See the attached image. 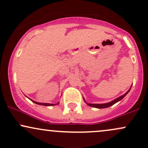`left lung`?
<instances>
[{
	"instance_id": "left-lung-1",
	"label": "left lung",
	"mask_w": 148,
	"mask_h": 148,
	"mask_svg": "<svg viewBox=\"0 0 148 148\" xmlns=\"http://www.w3.org/2000/svg\"><path fill=\"white\" fill-rule=\"evenodd\" d=\"M130 89H131V88H130ZM130 89L129 90L127 91L125 95H123V96H121V97H120L117 98V99H114V100H113V101H111V102H108V103H99V104H98V103H87V104L88 105V106H90L95 107V108H108V107H109V106H112V105L115 104V103H117V102H118V101H120V100H121V99H123V98L125 97V96H126V95L127 94V93H128L129 92H130Z\"/></svg>"
}]
</instances>
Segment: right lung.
I'll list each match as a JSON object with an SVG mask.
<instances>
[{
    "label": "right lung",
    "instance_id": "add662e5",
    "mask_svg": "<svg viewBox=\"0 0 148 148\" xmlns=\"http://www.w3.org/2000/svg\"><path fill=\"white\" fill-rule=\"evenodd\" d=\"M32 101H33L34 103H37V104H40V105H42V106H53V105L56 104H53V103H39V102H36V101H34L33 100H31Z\"/></svg>",
    "mask_w": 148,
    "mask_h": 148
}]
</instances>
